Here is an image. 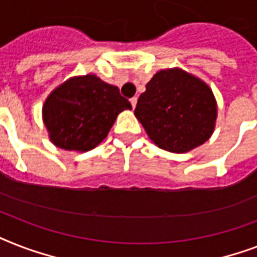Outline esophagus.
Instances as JSON below:
<instances>
[{
  "label": "esophagus",
  "mask_w": 257,
  "mask_h": 257,
  "mask_svg": "<svg viewBox=\"0 0 257 257\" xmlns=\"http://www.w3.org/2000/svg\"><path fill=\"white\" fill-rule=\"evenodd\" d=\"M131 104H132V108H136L137 97H132V98H131Z\"/></svg>",
  "instance_id": "obj_1"
}]
</instances>
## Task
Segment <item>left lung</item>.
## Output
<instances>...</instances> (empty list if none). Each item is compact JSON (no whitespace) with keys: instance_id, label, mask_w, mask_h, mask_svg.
<instances>
[{"instance_id":"8db88e82","label":"left lung","mask_w":257,"mask_h":257,"mask_svg":"<svg viewBox=\"0 0 257 257\" xmlns=\"http://www.w3.org/2000/svg\"><path fill=\"white\" fill-rule=\"evenodd\" d=\"M137 101L135 116L159 148L189 152L212 136L217 104L211 88L180 68L157 72Z\"/></svg>"}]
</instances>
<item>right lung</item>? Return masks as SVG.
I'll list each match as a JSON object with an SVG mask.
<instances>
[{
  "instance_id": "right-lung-1",
  "label": "right lung",
  "mask_w": 257,
  "mask_h": 257,
  "mask_svg": "<svg viewBox=\"0 0 257 257\" xmlns=\"http://www.w3.org/2000/svg\"><path fill=\"white\" fill-rule=\"evenodd\" d=\"M125 109L132 105L117 86L86 74L66 80L50 93L42 106V120L56 147L86 152L108 136Z\"/></svg>"
}]
</instances>
